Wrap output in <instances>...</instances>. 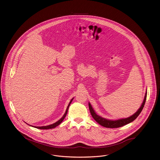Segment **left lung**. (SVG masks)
<instances>
[{"instance_id":"8db88e82","label":"left lung","mask_w":160,"mask_h":160,"mask_svg":"<svg viewBox=\"0 0 160 160\" xmlns=\"http://www.w3.org/2000/svg\"><path fill=\"white\" fill-rule=\"evenodd\" d=\"M147 92H146L145 98L143 99V101L142 103V105L139 109L133 115L126 118H122L117 120H107L104 118H102L100 117L99 115H97L95 111L92 108V105L90 103H89V108L90 112V114L92 116V117L94 118V120L96 121L98 123H99L100 125L102 126L105 128H118L122 127L124 125H126L128 123L134 121V120L139 116V115L141 114V111L143 108V107L145 105V103L146 102V99H147Z\"/></svg>"}]
</instances>
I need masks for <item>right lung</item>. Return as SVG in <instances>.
Listing matches in <instances>:
<instances>
[{"mask_svg": "<svg viewBox=\"0 0 160 160\" xmlns=\"http://www.w3.org/2000/svg\"><path fill=\"white\" fill-rule=\"evenodd\" d=\"M72 99H73V98L71 99L70 101V102L69 103V104H68V107H67V109H66V111H65V114H64V115L62 116V117L60 119V120H59L58 122H55V123H53V124H51V125H49V126H41V127H36V126H32V127H34V128H39V129H51V128H56L57 126H58V125H59L64 120V118H65V116L67 115V112H68V108H69V107H70V103L72 102Z\"/></svg>", "mask_w": 160, "mask_h": 160, "instance_id": "add662e5", "label": "right lung"}]
</instances>
